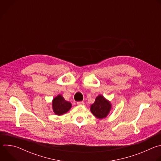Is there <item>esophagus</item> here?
I'll return each mask as SVG.
<instances>
[{"instance_id":"esophagus-1","label":"esophagus","mask_w":161,"mask_h":161,"mask_svg":"<svg viewBox=\"0 0 161 161\" xmlns=\"http://www.w3.org/2000/svg\"><path fill=\"white\" fill-rule=\"evenodd\" d=\"M83 104H84V103L83 101L77 102V105H78V106H81V105H83Z\"/></svg>"}]
</instances>
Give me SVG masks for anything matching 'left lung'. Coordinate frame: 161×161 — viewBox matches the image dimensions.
Wrapping results in <instances>:
<instances>
[{
	"mask_svg": "<svg viewBox=\"0 0 161 161\" xmlns=\"http://www.w3.org/2000/svg\"><path fill=\"white\" fill-rule=\"evenodd\" d=\"M112 109V104L103 95L96 97L95 102L90 106V111L98 119L106 118Z\"/></svg>",
	"mask_w": 161,
	"mask_h": 161,
	"instance_id": "8db88e82",
	"label": "left lung"
}]
</instances>
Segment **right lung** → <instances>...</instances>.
<instances>
[{
    "label": "right lung",
    "mask_w": 161,
    "mask_h": 161,
    "mask_svg": "<svg viewBox=\"0 0 161 161\" xmlns=\"http://www.w3.org/2000/svg\"><path fill=\"white\" fill-rule=\"evenodd\" d=\"M52 106L54 113L60 116L69 111L72 104L70 102L65 101L62 95L58 94L53 99Z\"/></svg>",
    "instance_id": "1"
}]
</instances>
